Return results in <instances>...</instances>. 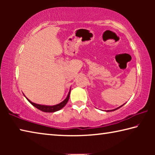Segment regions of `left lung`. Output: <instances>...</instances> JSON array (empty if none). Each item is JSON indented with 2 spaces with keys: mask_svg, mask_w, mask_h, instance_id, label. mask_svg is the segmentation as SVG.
<instances>
[{
  "mask_svg": "<svg viewBox=\"0 0 155 155\" xmlns=\"http://www.w3.org/2000/svg\"><path fill=\"white\" fill-rule=\"evenodd\" d=\"M124 104H122V105H121V106H120V107H117V108H116V109H111V110H107V111H107V112H109V111H115V110H117V109H120V107H122L123 105H124Z\"/></svg>",
  "mask_w": 155,
  "mask_h": 155,
  "instance_id": "obj_1",
  "label": "left lung"
}]
</instances>
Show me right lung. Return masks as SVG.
<instances>
[{"label": "right lung", "mask_w": 155, "mask_h": 155, "mask_svg": "<svg viewBox=\"0 0 155 155\" xmlns=\"http://www.w3.org/2000/svg\"><path fill=\"white\" fill-rule=\"evenodd\" d=\"M70 91H71V88L70 89V91H69V92H68V94L66 98H65L64 100V101L61 102V103H60L57 104H55V105H44V104H40L34 103H33V102H31L29 99H28L25 96V98L27 99V101L29 102V103L31 104H32L33 106L36 107L37 109H40V111H44V112L52 113V112H55V111H59L60 109L64 108L65 104H67L68 100H69ZM24 95H25V94H24Z\"/></svg>", "instance_id": "add662e5"}]
</instances>
